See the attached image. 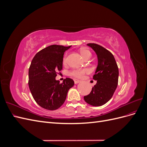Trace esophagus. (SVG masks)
Wrapping results in <instances>:
<instances>
[{"instance_id":"34e87169","label":"esophagus","mask_w":147,"mask_h":147,"mask_svg":"<svg viewBox=\"0 0 147 147\" xmlns=\"http://www.w3.org/2000/svg\"><path fill=\"white\" fill-rule=\"evenodd\" d=\"M80 82V81L78 80H74L75 84H78V83H79Z\"/></svg>"}]
</instances>
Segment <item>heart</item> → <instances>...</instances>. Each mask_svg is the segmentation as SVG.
Returning a JSON list of instances; mask_svg holds the SVG:
<instances>
[{
    "label": "heart",
    "instance_id": "heart-1",
    "mask_svg": "<svg viewBox=\"0 0 147 147\" xmlns=\"http://www.w3.org/2000/svg\"><path fill=\"white\" fill-rule=\"evenodd\" d=\"M82 53V56L83 57L84 59H86L88 57H91V53L90 51H88L87 50H83L81 51ZM67 56H64L63 58V64H65L67 63ZM89 72V70L88 69H75L71 71L70 72V75H72V76H74L75 77H77V78H81L82 77L83 75Z\"/></svg>",
    "mask_w": 147,
    "mask_h": 147
}]
</instances>
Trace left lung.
Instances as JSON below:
<instances>
[{
    "label": "left lung",
    "mask_w": 147,
    "mask_h": 147,
    "mask_svg": "<svg viewBox=\"0 0 147 147\" xmlns=\"http://www.w3.org/2000/svg\"><path fill=\"white\" fill-rule=\"evenodd\" d=\"M87 45L96 53L98 64L93 76V79L97 83L90 94L84 96V100L92 106L99 107L106 104L116 90L118 82V67L113 55L109 50L96 43H88Z\"/></svg>",
    "instance_id": "obj_1"
}]
</instances>
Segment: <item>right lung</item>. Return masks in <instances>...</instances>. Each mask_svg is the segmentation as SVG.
<instances>
[{"label": "right lung", "mask_w": 147, "mask_h": 147, "mask_svg": "<svg viewBox=\"0 0 147 147\" xmlns=\"http://www.w3.org/2000/svg\"><path fill=\"white\" fill-rule=\"evenodd\" d=\"M71 47L53 45L35 55L29 69V87L33 98L42 108L55 110L65 100L72 79L66 78L62 83L56 80L57 72L63 69L64 52Z\"/></svg>", "instance_id": "right-lung-1"}]
</instances>
